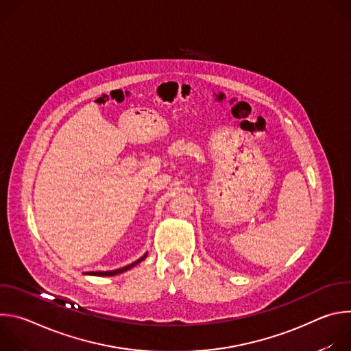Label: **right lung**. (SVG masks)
Returning <instances> with one entry per match:
<instances>
[{
	"instance_id": "obj_1",
	"label": "right lung",
	"mask_w": 351,
	"mask_h": 351,
	"mask_svg": "<svg viewBox=\"0 0 351 351\" xmlns=\"http://www.w3.org/2000/svg\"><path fill=\"white\" fill-rule=\"evenodd\" d=\"M145 256H147V254H145ZM145 256H143V257L138 258L137 261H134V263H132V264H129V265H126V267H123V268H119V269H115V271H107V272H91V274H88V275H95V276H112V275H118V274H121V272H125V271L130 269V268L134 267L136 264L141 263V261L145 258Z\"/></svg>"
}]
</instances>
